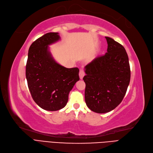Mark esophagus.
<instances>
[{"instance_id":"obj_1","label":"esophagus","mask_w":153,"mask_h":153,"mask_svg":"<svg viewBox=\"0 0 153 153\" xmlns=\"http://www.w3.org/2000/svg\"><path fill=\"white\" fill-rule=\"evenodd\" d=\"M84 75H85V72H84L83 70H80V71H79V76H80V78L82 79Z\"/></svg>"}]
</instances>
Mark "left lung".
<instances>
[{
    "instance_id": "obj_1",
    "label": "left lung",
    "mask_w": 153,
    "mask_h": 153,
    "mask_svg": "<svg viewBox=\"0 0 153 153\" xmlns=\"http://www.w3.org/2000/svg\"><path fill=\"white\" fill-rule=\"evenodd\" d=\"M107 52L85 67V100L92 111L105 113L122 101L130 80L128 57L122 45L106 36Z\"/></svg>"
}]
</instances>
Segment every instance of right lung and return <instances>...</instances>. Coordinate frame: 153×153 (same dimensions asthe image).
Listing matches in <instances>:
<instances>
[{"label":"right lung","instance_id":"add662e5","mask_svg":"<svg viewBox=\"0 0 153 153\" xmlns=\"http://www.w3.org/2000/svg\"><path fill=\"white\" fill-rule=\"evenodd\" d=\"M60 40L58 33H47L31 44L26 65V78L34 101L47 111L59 110L80 80L78 68H67L56 62L49 45Z\"/></svg>","mask_w":153,"mask_h":153}]
</instances>
